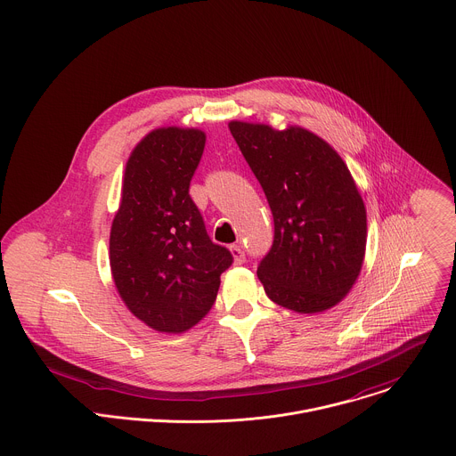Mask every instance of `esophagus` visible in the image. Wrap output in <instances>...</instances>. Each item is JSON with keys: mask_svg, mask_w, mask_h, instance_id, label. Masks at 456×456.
I'll use <instances>...</instances> for the list:
<instances>
[{"mask_svg": "<svg viewBox=\"0 0 456 456\" xmlns=\"http://www.w3.org/2000/svg\"><path fill=\"white\" fill-rule=\"evenodd\" d=\"M230 251H232V256L235 258V264H244L246 262V253H244L242 246L233 244V246H230Z\"/></svg>", "mask_w": 456, "mask_h": 456, "instance_id": "esophagus-1", "label": "esophagus"}]
</instances>
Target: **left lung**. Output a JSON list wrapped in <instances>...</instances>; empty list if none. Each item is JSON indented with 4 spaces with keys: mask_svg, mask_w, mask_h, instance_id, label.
Masks as SVG:
<instances>
[{
    "mask_svg": "<svg viewBox=\"0 0 456 456\" xmlns=\"http://www.w3.org/2000/svg\"><path fill=\"white\" fill-rule=\"evenodd\" d=\"M267 198L274 239L256 274L274 303L303 314L337 305L360 274L367 217L342 159L303 128L232 121Z\"/></svg>",
    "mask_w": 456,
    "mask_h": 456,
    "instance_id": "obj_1",
    "label": "left lung"
}]
</instances>
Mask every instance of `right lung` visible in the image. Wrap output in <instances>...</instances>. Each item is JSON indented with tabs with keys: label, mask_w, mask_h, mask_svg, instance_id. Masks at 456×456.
<instances>
[{
	"label": "right lung",
	"mask_w": 456,
	"mask_h": 456,
	"mask_svg": "<svg viewBox=\"0 0 456 456\" xmlns=\"http://www.w3.org/2000/svg\"><path fill=\"white\" fill-rule=\"evenodd\" d=\"M203 150L200 130L159 128L126 164L110 267L130 312L157 331L180 333L200 322L233 264L230 249L210 240L189 194Z\"/></svg>",
	"instance_id": "obj_1"
}]
</instances>
